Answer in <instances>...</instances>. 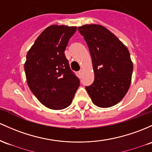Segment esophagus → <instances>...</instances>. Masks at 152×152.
<instances>
[{
    "label": "esophagus",
    "instance_id": "34e87169",
    "mask_svg": "<svg viewBox=\"0 0 152 152\" xmlns=\"http://www.w3.org/2000/svg\"><path fill=\"white\" fill-rule=\"evenodd\" d=\"M79 73L80 76H81V75H82V73H83V70L82 69L80 70V71H79Z\"/></svg>",
    "mask_w": 152,
    "mask_h": 152
}]
</instances>
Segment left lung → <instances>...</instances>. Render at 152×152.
<instances>
[{
    "label": "left lung",
    "instance_id": "left-lung-1",
    "mask_svg": "<svg viewBox=\"0 0 152 152\" xmlns=\"http://www.w3.org/2000/svg\"><path fill=\"white\" fill-rule=\"evenodd\" d=\"M78 30L86 42L92 59L94 81L86 89L99 107H110L121 102L131 82L133 62L127 47L99 24H85Z\"/></svg>",
    "mask_w": 152,
    "mask_h": 152
}]
</instances>
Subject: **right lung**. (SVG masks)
Returning a JSON list of instances; mask_svg holds the SVG:
<instances>
[{"label":"right lung","mask_w":152,"mask_h":152,"mask_svg":"<svg viewBox=\"0 0 152 152\" xmlns=\"http://www.w3.org/2000/svg\"><path fill=\"white\" fill-rule=\"evenodd\" d=\"M76 31V26L51 25L38 36L26 54L24 71L28 86L49 109L69 106L79 86L64 54Z\"/></svg>","instance_id":"right-lung-1"}]
</instances>
